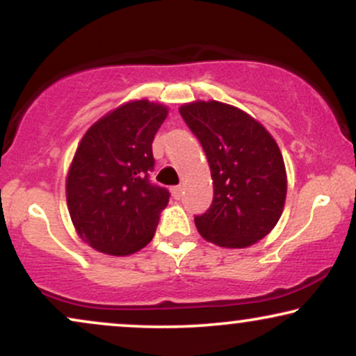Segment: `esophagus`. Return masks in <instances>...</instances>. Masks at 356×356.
<instances>
[{"instance_id":"34e87169","label":"esophagus","mask_w":356,"mask_h":356,"mask_svg":"<svg viewBox=\"0 0 356 356\" xmlns=\"http://www.w3.org/2000/svg\"><path fill=\"white\" fill-rule=\"evenodd\" d=\"M183 191H184V188L181 186V184H179V186H173V188H172V194H173L175 199L181 197V196H183Z\"/></svg>"}]
</instances>
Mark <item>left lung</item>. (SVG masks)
I'll return each instance as SVG.
<instances>
[{"label": "left lung", "mask_w": 356, "mask_h": 356, "mask_svg": "<svg viewBox=\"0 0 356 356\" xmlns=\"http://www.w3.org/2000/svg\"><path fill=\"white\" fill-rule=\"evenodd\" d=\"M206 152L211 207L194 217L197 232L223 248H246L277 225L286 196L284 157L264 126L236 106L193 102L179 108Z\"/></svg>", "instance_id": "left-lung-1"}]
</instances>
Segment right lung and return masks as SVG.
<instances>
[{
	"label": "right lung",
	"mask_w": 356,
	"mask_h": 356,
	"mask_svg": "<svg viewBox=\"0 0 356 356\" xmlns=\"http://www.w3.org/2000/svg\"><path fill=\"white\" fill-rule=\"evenodd\" d=\"M167 106L129 102L92 124L66 179V199L77 233L94 250L128 256L152 240L167 188L150 181L152 143Z\"/></svg>",
	"instance_id": "obj_1"
}]
</instances>
